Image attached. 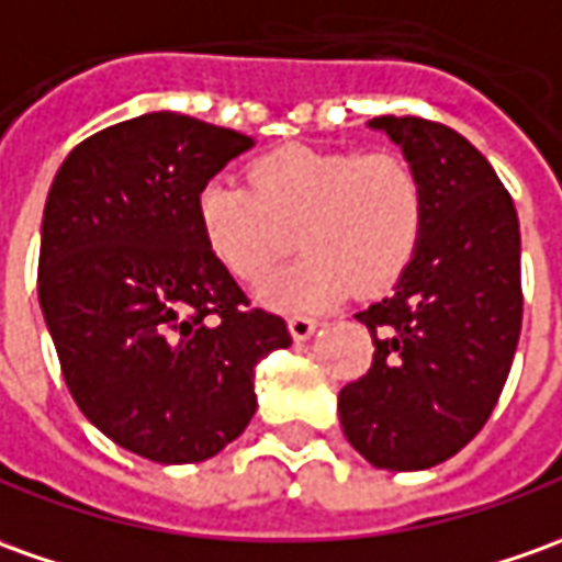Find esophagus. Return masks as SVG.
Returning <instances> with one entry per match:
<instances>
[{"mask_svg":"<svg viewBox=\"0 0 562 562\" xmlns=\"http://www.w3.org/2000/svg\"><path fill=\"white\" fill-rule=\"evenodd\" d=\"M288 330L296 342H305V339H312V336H315V330H318V321L308 318V315H293V318H288Z\"/></svg>","mask_w":562,"mask_h":562,"instance_id":"esophagus-1","label":"esophagus"}]
</instances>
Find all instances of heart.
Listing matches in <instances>:
<instances>
[{"instance_id": "1", "label": "heart", "mask_w": 562, "mask_h": 562, "mask_svg": "<svg viewBox=\"0 0 562 562\" xmlns=\"http://www.w3.org/2000/svg\"><path fill=\"white\" fill-rule=\"evenodd\" d=\"M250 183L216 177L199 192V229L214 259L257 281L300 241V262L269 274L259 303L312 312L392 288L419 247L425 195L409 161L392 153L284 146L254 161Z\"/></svg>"}]
</instances>
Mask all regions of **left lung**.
Wrapping results in <instances>:
<instances>
[{"label":"left lung","instance_id":"8db88e82","mask_svg":"<svg viewBox=\"0 0 562 562\" xmlns=\"http://www.w3.org/2000/svg\"><path fill=\"white\" fill-rule=\"evenodd\" d=\"M425 195L419 247L392 296L358 312L373 367L339 392L348 443L385 471H425L481 431L520 339V223L493 165L452 127L379 115Z\"/></svg>","mask_w":562,"mask_h":562}]
</instances>
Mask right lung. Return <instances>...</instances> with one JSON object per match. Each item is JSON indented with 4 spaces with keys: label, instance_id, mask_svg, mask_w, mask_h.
<instances>
[{
    "label": "right lung",
    "instance_id": "1",
    "mask_svg": "<svg viewBox=\"0 0 562 562\" xmlns=\"http://www.w3.org/2000/svg\"><path fill=\"white\" fill-rule=\"evenodd\" d=\"M250 146L146 112L81 140L48 189L38 305L67 389L94 428L158 465L204 462L241 435L259 358L293 342L199 229V192Z\"/></svg>",
    "mask_w": 562,
    "mask_h": 562
}]
</instances>
